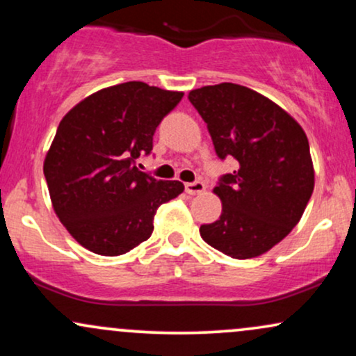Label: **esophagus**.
I'll return each instance as SVG.
<instances>
[{"label":"esophagus","instance_id":"obj_1","mask_svg":"<svg viewBox=\"0 0 356 356\" xmlns=\"http://www.w3.org/2000/svg\"><path fill=\"white\" fill-rule=\"evenodd\" d=\"M206 191V184L202 181H195V182H187L186 184V192L191 195L201 194V192Z\"/></svg>","mask_w":356,"mask_h":356}]
</instances>
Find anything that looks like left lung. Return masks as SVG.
Instances as JSON below:
<instances>
[{
	"instance_id": "1",
	"label": "left lung",
	"mask_w": 356,
	"mask_h": 356,
	"mask_svg": "<svg viewBox=\"0 0 356 356\" xmlns=\"http://www.w3.org/2000/svg\"><path fill=\"white\" fill-rule=\"evenodd\" d=\"M207 124L219 159L238 169L220 177L214 194L222 202L201 238L224 254L249 259L264 254L300 222L314 187L309 144L301 125L275 102L236 83L189 92Z\"/></svg>"
}]
</instances>
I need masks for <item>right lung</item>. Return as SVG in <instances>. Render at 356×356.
I'll return each instance as SVG.
<instances>
[{
    "mask_svg": "<svg viewBox=\"0 0 356 356\" xmlns=\"http://www.w3.org/2000/svg\"><path fill=\"white\" fill-rule=\"evenodd\" d=\"M182 97L127 81L92 93L61 118L43 172L55 214L88 251L129 252L150 238L159 206L184 191L182 182L157 181L136 165Z\"/></svg>",
    "mask_w": 356,
    "mask_h": 356,
    "instance_id": "1",
    "label": "right lung"
}]
</instances>
